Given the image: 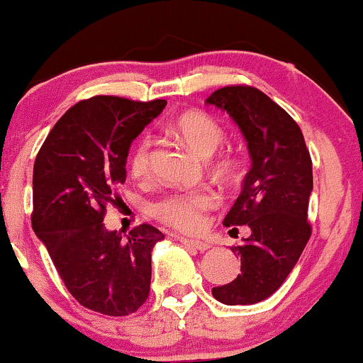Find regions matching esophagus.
<instances>
[{
    "label": "esophagus",
    "mask_w": 363,
    "mask_h": 363,
    "mask_svg": "<svg viewBox=\"0 0 363 363\" xmlns=\"http://www.w3.org/2000/svg\"><path fill=\"white\" fill-rule=\"evenodd\" d=\"M180 242L183 245H186V247H191L195 250H200V252H205V250L210 249V244L203 242V240H195V239H185V237H182Z\"/></svg>",
    "instance_id": "esophagus-1"
}]
</instances>
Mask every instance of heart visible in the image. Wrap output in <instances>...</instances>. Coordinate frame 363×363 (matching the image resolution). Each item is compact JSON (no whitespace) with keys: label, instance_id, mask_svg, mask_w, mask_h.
I'll list each match as a JSON object with an SVG mask.
<instances>
[{"label":"heart","instance_id":"heart-1","mask_svg":"<svg viewBox=\"0 0 363 363\" xmlns=\"http://www.w3.org/2000/svg\"><path fill=\"white\" fill-rule=\"evenodd\" d=\"M174 131L191 153L200 158H210L225 140V131L216 119L200 111L182 114L174 123ZM151 140L141 138L129 156V172L134 178H145L150 172ZM213 173L220 178H230L237 169V160L232 155H223L213 163ZM218 202L216 191L199 189L177 191L153 205V213L161 222L183 232H199L203 229L205 213Z\"/></svg>","mask_w":363,"mask_h":363}]
</instances>
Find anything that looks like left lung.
Listing matches in <instances>:
<instances>
[{
	"instance_id": "8db88e82",
	"label": "left lung",
	"mask_w": 363,
	"mask_h": 363,
	"mask_svg": "<svg viewBox=\"0 0 363 363\" xmlns=\"http://www.w3.org/2000/svg\"><path fill=\"white\" fill-rule=\"evenodd\" d=\"M205 102L235 121L252 160L242 191L223 218L230 230L250 229L244 244L232 247L240 256V274L212 294L223 305H254L279 289L311 235L310 151L296 121L259 89L222 87Z\"/></svg>"
}]
</instances>
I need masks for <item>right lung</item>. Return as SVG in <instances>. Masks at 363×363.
<instances>
[{
  "mask_svg": "<svg viewBox=\"0 0 363 363\" xmlns=\"http://www.w3.org/2000/svg\"><path fill=\"white\" fill-rule=\"evenodd\" d=\"M167 101L97 96L57 121L33 167L31 227L69 293L107 316L138 311L150 294L151 252L164 235L143 223L123 239L107 230V203L118 202L131 143Z\"/></svg>",
  "mask_w": 363,
  "mask_h": 363,
  "instance_id": "add662e5",
  "label": "right lung"
}]
</instances>
